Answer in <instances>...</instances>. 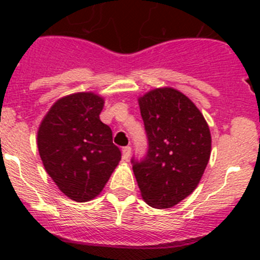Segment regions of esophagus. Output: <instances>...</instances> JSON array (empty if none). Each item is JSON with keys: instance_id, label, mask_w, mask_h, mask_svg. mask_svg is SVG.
<instances>
[{"instance_id": "obj_1", "label": "esophagus", "mask_w": 260, "mask_h": 260, "mask_svg": "<svg viewBox=\"0 0 260 260\" xmlns=\"http://www.w3.org/2000/svg\"><path fill=\"white\" fill-rule=\"evenodd\" d=\"M130 154H131V146H125V148H122V158H124L125 160L129 159Z\"/></svg>"}]
</instances>
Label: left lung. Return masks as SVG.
<instances>
[{"instance_id": "1", "label": "left lung", "mask_w": 260, "mask_h": 260, "mask_svg": "<svg viewBox=\"0 0 260 260\" xmlns=\"http://www.w3.org/2000/svg\"><path fill=\"white\" fill-rule=\"evenodd\" d=\"M148 151L133 158L141 196L154 209L174 206L196 189L211 154V134L193 102L174 88L139 99Z\"/></svg>"}]
</instances>
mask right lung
<instances>
[{
	"mask_svg": "<svg viewBox=\"0 0 260 260\" xmlns=\"http://www.w3.org/2000/svg\"><path fill=\"white\" fill-rule=\"evenodd\" d=\"M104 104L92 92L69 94L50 107L38 130L44 168L73 201L100 194L121 159L111 129L100 120Z\"/></svg>",
	"mask_w": 260,
	"mask_h": 260,
	"instance_id": "obj_1",
	"label": "right lung"
}]
</instances>
